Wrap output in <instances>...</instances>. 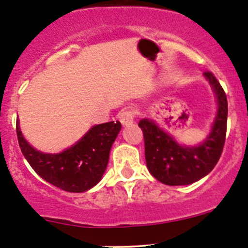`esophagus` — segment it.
Wrapping results in <instances>:
<instances>
[{
    "label": "esophagus",
    "instance_id": "1",
    "mask_svg": "<svg viewBox=\"0 0 248 248\" xmlns=\"http://www.w3.org/2000/svg\"><path fill=\"white\" fill-rule=\"evenodd\" d=\"M134 117H136V112L133 110H124L120 114L119 119L122 126H129V124H132L134 122Z\"/></svg>",
    "mask_w": 248,
    "mask_h": 248
}]
</instances>
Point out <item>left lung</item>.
Listing matches in <instances>:
<instances>
[{
    "label": "left lung",
    "mask_w": 248,
    "mask_h": 248,
    "mask_svg": "<svg viewBox=\"0 0 248 248\" xmlns=\"http://www.w3.org/2000/svg\"><path fill=\"white\" fill-rule=\"evenodd\" d=\"M204 77L214 89L218 109L211 132L202 144L182 146L152 120L142 119L139 122L144 134L147 169L164 185L181 186L198 181L215 168L223 151L228 116L226 92L211 72H205Z\"/></svg>",
    "instance_id": "obj_1"
}]
</instances>
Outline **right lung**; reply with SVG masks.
I'll list each match as a JSON object with an SVG mask.
<instances>
[{"label": "right lung", "mask_w": 248, "mask_h": 248, "mask_svg": "<svg viewBox=\"0 0 248 248\" xmlns=\"http://www.w3.org/2000/svg\"><path fill=\"white\" fill-rule=\"evenodd\" d=\"M121 131L119 121L93 126L79 141L60 154H43L26 141L16 124L22 155L34 171L49 184L72 193H81L101 181L112 142Z\"/></svg>", "instance_id": "1"}]
</instances>
